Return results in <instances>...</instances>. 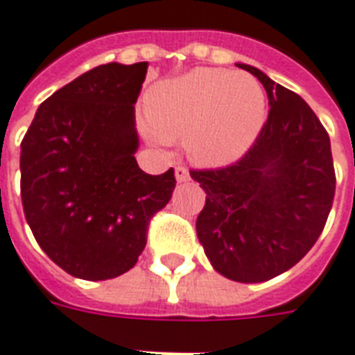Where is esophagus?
<instances>
[{
    "label": "esophagus",
    "mask_w": 355,
    "mask_h": 355,
    "mask_svg": "<svg viewBox=\"0 0 355 355\" xmlns=\"http://www.w3.org/2000/svg\"><path fill=\"white\" fill-rule=\"evenodd\" d=\"M175 180L180 183L187 182L189 180V170L185 166H175Z\"/></svg>",
    "instance_id": "esophagus-1"
}]
</instances>
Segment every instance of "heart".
Returning <instances> with one entry per match:
<instances>
[{
  "label": "heart",
  "mask_w": 355,
  "mask_h": 355,
  "mask_svg": "<svg viewBox=\"0 0 355 355\" xmlns=\"http://www.w3.org/2000/svg\"><path fill=\"white\" fill-rule=\"evenodd\" d=\"M263 112L262 85L254 76L197 69L150 87L145 133L158 147L185 137V150L195 162L222 166L252 145Z\"/></svg>",
  "instance_id": "obj_1"
}]
</instances>
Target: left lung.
Listing matches in <instances>:
<instances>
[{
	"label": "left lung",
	"mask_w": 355,
	"mask_h": 355,
	"mask_svg": "<svg viewBox=\"0 0 355 355\" xmlns=\"http://www.w3.org/2000/svg\"><path fill=\"white\" fill-rule=\"evenodd\" d=\"M268 120L243 157L222 168L191 170L206 193L198 241L214 270L239 283H262L302 260L325 227L334 198L329 133L310 105L262 70Z\"/></svg>",
	"instance_id": "1"
}]
</instances>
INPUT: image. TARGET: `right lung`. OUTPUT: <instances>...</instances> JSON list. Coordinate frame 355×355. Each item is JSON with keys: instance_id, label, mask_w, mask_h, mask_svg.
<instances>
[{"instance_id": "add662e5", "label": "right lung", "mask_w": 355, "mask_h": 355, "mask_svg": "<svg viewBox=\"0 0 355 355\" xmlns=\"http://www.w3.org/2000/svg\"><path fill=\"white\" fill-rule=\"evenodd\" d=\"M149 62H109L47 97L21 143V197L30 230L53 262L85 281L132 270L150 218L175 187L137 166L133 105Z\"/></svg>"}]
</instances>
